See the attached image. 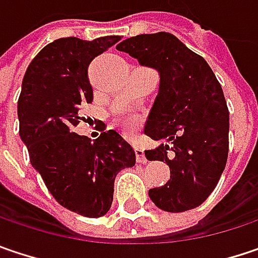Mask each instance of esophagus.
Segmentation results:
<instances>
[{"label":"esophagus","instance_id":"obj_1","mask_svg":"<svg viewBox=\"0 0 258 258\" xmlns=\"http://www.w3.org/2000/svg\"><path fill=\"white\" fill-rule=\"evenodd\" d=\"M134 150H136V158H137V162L139 163H146L147 159H146V156H144V150L142 147H139V146H134Z\"/></svg>","mask_w":258,"mask_h":258}]
</instances>
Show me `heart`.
Listing matches in <instances>:
<instances>
[{"label": "heart", "instance_id": "obj_1", "mask_svg": "<svg viewBox=\"0 0 258 258\" xmlns=\"http://www.w3.org/2000/svg\"><path fill=\"white\" fill-rule=\"evenodd\" d=\"M118 124L127 134H134L140 127V119L133 114H122L118 118Z\"/></svg>", "mask_w": 258, "mask_h": 258}]
</instances>
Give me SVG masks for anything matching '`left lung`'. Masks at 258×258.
Returning <instances> with one entry per match:
<instances>
[{
	"label": "left lung",
	"mask_w": 258,
	"mask_h": 258,
	"mask_svg": "<svg viewBox=\"0 0 258 258\" xmlns=\"http://www.w3.org/2000/svg\"><path fill=\"white\" fill-rule=\"evenodd\" d=\"M140 66L158 70L159 92L144 134L160 142L146 150L147 160H162L171 179L149 197L159 209L179 213L200 206L215 189L229 149V112L222 86L203 56L174 35H137L116 45Z\"/></svg>",
	"instance_id": "8db88e82"
}]
</instances>
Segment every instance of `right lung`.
I'll use <instances>...</instances> for the list:
<instances>
[{"instance_id": "right-lung-1", "label": "right lung", "mask_w": 258, "mask_h": 258, "mask_svg": "<svg viewBox=\"0 0 258 258\" xmlns=\"http://www.w3.org/2000/svg\"><path fill=\"white\" fill-rule=\"evenodd\" d=\"M119 39L48 43L26 70L17 102L19 133L32 166L59 205L86 218L108 213L115 176L136 165L133 147L118 131H103L95 142L73 133L80 109L93 100L89 64Z\"/></svg>"}]
</instances>
